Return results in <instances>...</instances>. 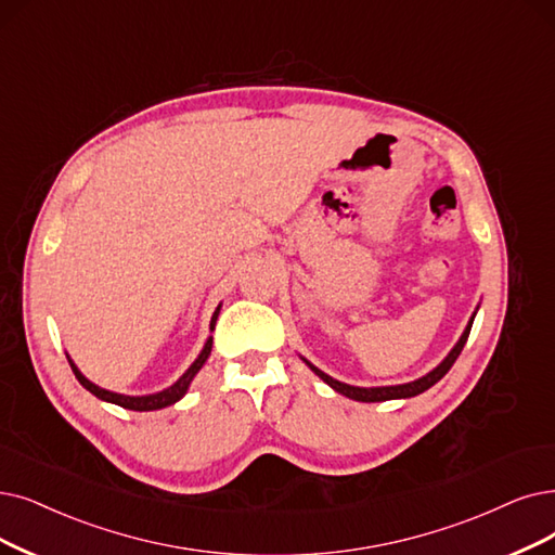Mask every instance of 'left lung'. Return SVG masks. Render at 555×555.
<instances>
[{
	"label": "left lung",
	"instance_id": "obj_1",
	"mask_svg": "<svg viewBox=\"0 0 555 555\" xmlns=\"http://www.w3.org/2000/svg\"><path fill=\"white\" fill-rule=\"evenodd\" d=\"M476 312H478V307H476ZM476 312L472 314L467 327H464V332H462V337H460L457 344L451 348V352L447 354V358L441 360L433 371H428L426 375H421V378H416V380H412V383L389 385V387H354V385H346V383L335 380V378H332V375L323 373L319 366H314L312 362L305 360L302 354H300V360H302L309 369H312L325 385H330L332 389H335V391L341 393V396H346V398H352V401H360V403H380V401H393V398H412V396H418V393H424L426 389H430L435 383H439V380L444 378V375L449 373V369H451L453 362L457 360V354L462 352L464 344H467V339H469V332H472Z\"/></svg>",
	"mask_w": 555,
	"mask_h": 555
}]
</instances>
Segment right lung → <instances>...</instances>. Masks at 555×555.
Here are the masks:
<instances>
[{"label": "right lung", "mask_w": 555, "mask_h": 555, "mask_svg": "<svg viewBox=\"0 0 555 555\" xmlns=\"http://www.w3.org/2000/svg\"><path fill=\"white\" fill-rule=\"evenodd\" d=\"M220 307H223V305L216 307V312H214L211 323H209V330L216 327V319H218V314H220ZM211 344H214V337H207V341H205L201 354H197V358H195V362H193L170 387H166V389H162V391H154V393H145V396H127V393H118V391H108V389H104V387H98L95 383L88 380L86 375L77 369V364L70 360L68 352H65V358H68L70 369H73V373H75V378L79 380V385H81L83 389L91 391L93 396H98L100 401L114 403V405H120V408H125V410H134V412H152V410H162V408L175 405L177 401H180V398H184V393L189 391V387H191L193 378L197 375V371H201V369L205 366L207 358L211 354Z\"/></svg>", "instance_id": "1"}]
</instances>
